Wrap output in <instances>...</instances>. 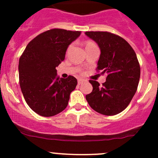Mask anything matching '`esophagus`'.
Listing matches in <instances>:
<instances>
[{
	"label": "esophagus",
	"instance_id": "34e87169",
	"mask_svg": "<svg viewBox=\"0 0 158 158\" xmlns=\"http://www.w3.org/2000/svg\"><path fill=\"white\" fill-rule=\"evenodd\" d=\"M84 82H85V80H84V79H78V84H79V85H80V84L83 83Z\"/></svg>",
	"mask_w": 158,
	"mask_h": 158
}]
</instances>
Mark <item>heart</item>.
Segmentation results:
<instances>
[{
  "mask_svg": "<svg viewBox=\"0 0 158 158\" xmlns=\"http://www.w3.org/2000/svg\"><path fill=\"white\" fill-rule=\"evenodd\" d=\"M85 49H88V48H90V47H94V46H96V45H95L93 42H92V41H86V42L85 43ZM70 47H71V46H69V47H68L67 50H69V49H70Z\"/></svg>",
  "mask_w": 158,
  "mask_h": 158,
  "instance_id": "1",
  "label": "heart"
}]
</instances>
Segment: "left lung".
Instances as JSON below:
<instances>
[{"label": "left lung", "mask_w": 158, "mask_h": 158, "mask_svg": "<svg viewBox=\"0 0 158 158\" xmlns=\"http://www.w3.org/2000/svg\"><path fill=\"white\" fill-rule=\"evenodd\" d=\"M85 34L101 49L97 72L107 73L102 85L89 80L93 89L85 98L90 107L100 114H118L128 107L138 89L141 69L136 53L118 35L107 31H87Z\"/></svg>", "instance_id": "8db88e82"}]
</instances>
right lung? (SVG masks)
Listing matches in <instances>:
<instances>
[{
    "mask_svg": "<svg viewBox=\"0 0 158 158\" xmlns=\"http://www.w3.org/2000/svg\"><path fill=\"white\" fill-rule=\"evenodd\" d=\"M80 31L51 29L27 44L19 60V82L29 107L44 117L56 115L66 108L77 79H60L56 67L63 61L68 46Z\"/></svg>",
    "mask_w": 158,
    "mask_h": 158,
    "instance_id": "add662e5",
    "label": "right lung"
}]
</instances>
